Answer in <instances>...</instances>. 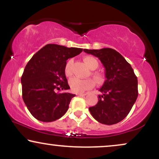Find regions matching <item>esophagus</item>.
Wrapping results in <instances>:
<instances>
[{"label":"esophagus","mask_w":159,"mask_h":159,"mask_svg":"<svg viewBox=\"0 0 159 159\" xmlns=\"http://www.w3.org/2000/svg\"><path fill=\"white\" fill-rule=\"evenodd\" d=\"M77 95L79 96H84L87 95V93H77Z\"/></svg>","instance_id":"34e87169"}]
</instances>
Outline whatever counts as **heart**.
<instances>
[{
    "instance_id": "heart-1",
    "label": "heart",
    "mask_w": 159,
    "mask_h": 159,
    "mask_svg": "<svg viewBox=\"0 0 159 159\" xmlns=\"http://www.w3.org/2000/svg\"><path fill=\"white\" fill-rule=\"evenodd\" d=\"M84 61L85 63L91 69H96L98 66V61L97 59L91 56H87L84 58ZM72 60L69 59L66 62L65 65L64 72L67 77L72 75ZM95 78L98 80V81H101L103 80L102 75L98 72H93ZM69 86L72 91L75 93H83L86 90H88L90 89L93 88L95 86V81L91 78H87V79H81L79 78H72L69 81Z\"/></svg>"
}]
</instances>
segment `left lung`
Segmentation results:
<instances>
[{
  "label": "left lung",
  "mask_w": 159,
  "mask_h": 159,
  "mask_svg": "<svg viewBox=\"0 0 159 159\" xmlns=\"http://www.w3.org/2000/svg\"><path fill=\"white\" fill-rule=\"evenodd\" d=\"M84 52L100 60L105 69L106 78L99 89L102 94L98 96V103L89 107V111L100 123H119L129 114L138 98V78L134 70L114 49H84Z\"/></svg>",
  "instance_id": "8db88e82"
}]
</instances>
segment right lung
<instances>
[{
	"instance_id": "obj_1",
	"label": "right lung",
	"mask_w": 159,
	"mask_h": 159,
	"mask_svg": "<svg viewBox=\"0 0 159 159\" xmlns=\"http://www.w3.org/2000/svg\"><path fill=\"white\" fill-rule=\"evenodd\" d=\"M83 49L57 44L45 45L32 57L21 78L24 102L33 116L42 122H53L62 117L75 96L69 93H57L56 90L70 89L64 72L69 58Z\"/></svg>"
}]
</instances>
